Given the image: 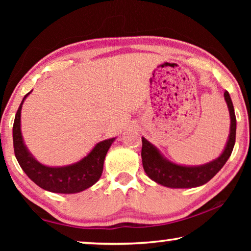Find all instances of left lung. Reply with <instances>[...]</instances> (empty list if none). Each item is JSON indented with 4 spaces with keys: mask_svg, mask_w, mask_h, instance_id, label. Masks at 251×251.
<instances>
[{
    "mask_svg": "<svg viewBox=\"0 0 251 251\" xmlns=\"http://www.w3.org/2000/svg\"><path fill=\"white\" fill-rule=\"evenodd\" d=\"M224 97L230 116V128L222 154L209 163L197 166L180 165L167 159L158 148L148 142L145 137H142L143 167L151 180L168 188H194L205 185L224 167L235 146L237 125L235 109L227 91L224 93Z\"/></svg>",
    "mask_w": 251,
    "mask_h": 251,
    "instance_id": "1",
    "label": "left lung"
}]
</instances>
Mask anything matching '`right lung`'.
Returning a JSON list of instances; mask_svg holds the SVG:
<instances>
[{"instance_id": "1", "label": "right lung", "mask_w": 251, "mask_h": 251, "mask_svg": "<svg viewBox=\"0 0 251 251\" xmlns=\"http://www.w3.org/2000/svg\"><path fill=\"white\" fill-rule=\"evenodd\" d=\"M27 93L16 112L13 125V145L15 157L21 168L35 184L50 193L76 194L90 188L100 179L103 173L106 154L115 141L108 138L97 143L82 159L66 166H48L40 163L25 145L21 130V110Z\"/></svg>"}]
</instances>
